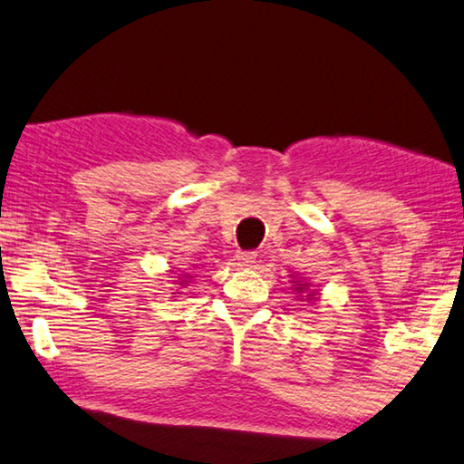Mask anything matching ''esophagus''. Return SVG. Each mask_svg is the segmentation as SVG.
Segmentation results:
<instances>
[{
	"mask_svg": "<svg viewBox=\"0 0 464 464\" xmlns=\"http://www.w3.org/2000/svg\"><path fill=\"white\" fill-rule=\"evenodd\" d=\"M256 256H258V254L249 252V249H247V252H244V249H239V252L235 254V260L239 262V266H252V264L256 262Z\"/></svg>",
	"mask_w": 464,
	"mask_h": 464,
	"instance_id": "obj_1",
	"label": "esophagus"
}]
</instances>
